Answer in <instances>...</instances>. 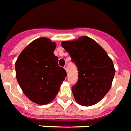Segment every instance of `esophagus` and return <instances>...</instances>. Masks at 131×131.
Wrapping results in <instances>:
<instances>
[{"label": "esophagus", "instance_id": "1", "mask_svg": "<svg viewBox=\"0 0 131 131\" xmlns=\"http://www.w3.org/2000/svg\"><path fill=\"white\" fill-rule=\"evenodd\" d=\"M64 69L66 70V71L67 72V66H64Z\"/></svg>", "mask_w": 131, "mask_h": 131}]
</instances>
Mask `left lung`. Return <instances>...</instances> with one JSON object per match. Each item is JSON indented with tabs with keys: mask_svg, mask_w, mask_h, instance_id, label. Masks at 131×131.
Here are the masks:
<instances>
[{
	"mask_svg": "<svg viewBox=\"0 0 131 131\" xmlns=\"http://www.w3.org/2000/svg\"><path fill=\"white\" fill-rule=\"evenodd\" d=\"M61 45L78 70V80L72 87L75 101L84 106L94 105L111 87L115 73L112 60L101 46L87 36L63 41Z\"/></svg>",
	"mask_w": 131,
	"mask_h": 131,
	"instance_id": "8db88e82",
	"label": "left lung"
}]
</instances>
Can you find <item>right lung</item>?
Masks as SVG:
<instances>
[{
  "mask_svg": "<svg viewBox=\"0 0 131 131\" xmlns=\"http://www.w3.org/2000/svg\"><path fill=\"white\" fill-rule=\"evenodd\" d=\"M56 43L42 37L31 42L19 55L15 68L19 85L31 101L44 105L54 100L67 76L53 53Z\"/></svg>",
  "mask_w": 131,
  "mask_h": 131,
  "instance_id": "add662e5",
  "label": "right lung"
}]
</instances>
